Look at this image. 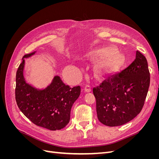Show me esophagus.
<instances>
[{
    "label": "esophagus",
    "instance_id": "34e87169",
    "mask_svg": "<svg viewBox=\"0 0 159 159\" xmlns=\"http://www.w3.org/2000/svg\"><path fill=\"white\" fill-rule=\"evenodd\" d=\"M84 91H85V92H87V93L90 92V91H91L90 85H85L84 86Z\"/></svg>",
    "mask_w": 159,
    "mask_h": 159
}]
</instances>
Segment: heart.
<instances>
[{"instance_id":"obj_1","label":"heart","mask_w":159,"mask_h":159,"mask_svg":"<svg viewBox=\"0 0 159 159\" xmlns=\"http://www.w3.org/2000/svg\"><path fill=\"white\" fill-rule=\"evenodd\" d=\"M113 50L109 48H102L91 52L90 54L92 57H103L109 56L113 53ZM122 65L121 58L117 56H113L101 62L98 66V70L100 74L108 75Z\"/></svg>"}]
</instances>
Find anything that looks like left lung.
Here are the masks:
<instances>
[{
  "label": "left lung",
  "instance_id": "left-lung-1",
  "mask_svg": "<svg viewBox=\"0 0 159 159\" xmlns=\"http://www.w3.org/2000/svg\"><path fill=\"white\" fill-rule=\"evenodd\" d=\"M149 85L147 59L137 51L135 59L127 68L93 89L99 121L109 127L131 121L141 112Z\"/></svg>",
  "mask_w": 159,
  "mask_h": 159
}]
</instances>
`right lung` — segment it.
<instances>
[{
	"mask_svg": "<svg viewBox=\"0 0 159 159\" xmlns=\"http://www.w3.org/2000/svg\"><path fill=\"white\" fill-rule=\"evenodd\" d=\"M36 52L24 56L17 70L16 102L22 113L33 123L51 131L60 130L69 123L71 107L79 98L81 88L65 85L58 75L54 76L44 89H38L28 84L24 77L25 58Z\"/></svg>",
	"mask_w": 159,
	"mask_h": 159,
	"instance_id": "1",
	"label": "right lung"
}]
</instances>
